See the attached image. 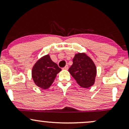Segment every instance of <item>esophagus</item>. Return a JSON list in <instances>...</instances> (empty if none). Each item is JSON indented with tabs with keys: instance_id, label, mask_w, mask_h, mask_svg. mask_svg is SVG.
<instances>
[{
	"instance_id": "34e87169",
	"label": "esophagus",
	"mask_w": 129,
	"mask_h": 129,
	"mask_svg": "<svg viewBox=\"0 0 129 129\" xmlns=\"http://www.w3.org/2000/svg\"><path fill=\"white\" fill-rule=\"evenodd\" d=\"M63 70H68V69H69V66H68V65H66V66L63 68Z\"/></svg>"
}]
</instances>
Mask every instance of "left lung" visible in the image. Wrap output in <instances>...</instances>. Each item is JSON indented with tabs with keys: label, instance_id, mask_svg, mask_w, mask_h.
I'll list each match as a JSON object with an SVG mask.
<instances>
[{
	"label": "left lung",
	"instance_id": "8db88e82",
	"mask_svg": "<svg viewBox=\"0 0 129 129\" xmlns=\"http://www.w3.org/2000/svg\"><path fill=\"white\" fill-rule=\"evenodd\" d=\"M69 72L82 87L88 88L94 83L96 68L91 58L85 53L75 54Z\"/></svg>",
	"mask_w": 129,
	"mask_h": 129
}]
</instances>
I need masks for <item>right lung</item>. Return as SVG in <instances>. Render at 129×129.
Wrapping results in <instances>:
<instances>
[{
    "instance_id": "1",
    "label": "right lung",
    "mask_w": 129,
    "mask_h": 129,
    "mask_svg": "<svg viewBox=\"0 0 129 129\" xmlns=\"http://www.w3.org/2000/svg\"><path fill=\"white\" fill-rule=\"evenodd\" d=\"M60 71L61 69L47 54L38 60L33 66L32 78L37 86L45 90L51 86Z\"/></svg>"
}]
</instances>
